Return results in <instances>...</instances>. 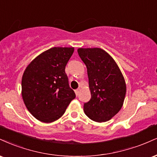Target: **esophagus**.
Returning a JSON list of instances; mask_svg holds the SVG:
<instances>
[{"label":"esophagus","instance_id":"1","mask_svg":"<svg viewBox=\"0 0 157 157\" xmlns=\"http://www.w3.org/2000/svg\"><path fill=\"white\" fill-rule=\"evenodd\" d=\"M80 88H77V89H76L75 90V94H76V96L77 97V96H78V94H79V92H80Z\"/></svg>","mask_w":157,"mask_h":157}]
</instances>
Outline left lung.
I'll return each mask as SVG.
<instances>
[{"instance_id":"left-lung-1","label":"left lung","mask_w":157,"mask_h":157,"mask_svg":"<svg viewBox=\"0 0 157 157\" xmlns=\"http://www.w3.org/2000/svg\"><path fill=\"white\" fill-rule=\"evenodd\" d=\"M87 67L91 98L84 104V112L97 122L110 120L120 111L126 92L124 77L115 60L101 48H79Z\"/></svg>"}]
</instances>
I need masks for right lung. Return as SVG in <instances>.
Here are the masks:
<instances>
[{
  "label": "right lung",
  "instance_id": "add662e5",
  "mask_svg": "<svg viewBox=\"0 0 157 157\" xmlns=\"http://www.w3.org/2000/svg\"><path fill=\"white\" fill-rule=\"evenodd\" d=\"M74 48H52L28 64L22 78V97L32 116L44 123L58 120L75 98L65 67Z\"/></svg>",
  "mask_w": 157,
  "mask_h": 157
}]
</instances>
